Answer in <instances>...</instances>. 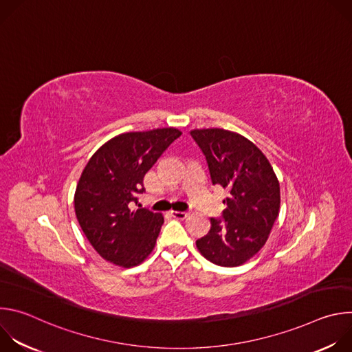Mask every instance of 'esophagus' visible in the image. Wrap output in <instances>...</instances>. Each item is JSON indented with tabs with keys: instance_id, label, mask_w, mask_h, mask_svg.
I'll return each instance as SVG.
<instances>
[{
	"instance_id": "obj_1",
	"label": "esophagus",
	"mask_w": 352,
	"mask_h": 352,
	"mask_svg": "<svg viewBox=\"0 0 352 352\" xmlns=\"http://www.w3.org/2000/svg\"><path fill=\"white\" fill-rule=\"evenodd\" d=\"M171 214L174 219H178V220H184L188 217V212H179V210H171Z\"/></svg>"
}]
</instances>
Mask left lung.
Listing matches in <instances>:
<instances>
[{
  "mask_svg": "<svg viewBox=\"0 0 352 352\" xmlns=\"http://www.w3.org/2000/svg\"><path fill=\"white\" fill-rule=\"evenodd\" d=\"M213 185L228 189L227 208L210 219L209 232L196 241L199 252L223 267L254 258L266 243L280 213V184L262 150L245 136L221 129H193Z\"/></svg>",
  "mask_w": 352,
  "mask_h": 352,
  "instance_id": "left-lung-1",
  "label": "left lung"
}]
</instances>
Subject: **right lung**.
<instances>
[{
	"label": "right lung",
	"instance_id": "obj_1",
	"mask_svg": "<svg viewBox=\"0 0 352 352\" xmlns=\"http://www.w3.org/2000/svg\"><path fill=\"white\" fill-rule=\"evenodd\" d=\"M182 135L177 128L121 133L90 157L76 185L75 214L96 252L121 267L140 265L155 249L162 213L139 208L143 177Z\"/></svg>",
	"mask_w": 352,
	"mask_h": 352
}]
</instances>
